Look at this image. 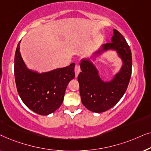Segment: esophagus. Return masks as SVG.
I'll use <instances>...</instances> for the list:
<instances>
[{"mask_svg":"<svg viewBox=\"0 0 151 151\" xmlns=\"http://www.w3.org/2000/svg\"><path fill=\"white\" fill-rule=\"evenodd\" d=\"M80 66L78 65H76L75 66V74H76V77H77V76H78V74L80 73Z\"/></svg>","mask_w":151,"mask_h":151,"instance_id":"1","label":"esophagus"}]
</instances>
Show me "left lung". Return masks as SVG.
<instances>
[{"mask_svg": "<svg viewBox=\"0 0 151 151\" xmlns=\"http://www.w3.org/2000/svg\"><path fill=\"white\" fill-rule=\"evenodd\" d=\"M108 50L115 51L122 61V66L110 81L104 82L98 70L89 58L80 62L82 71L78 75L82 103L86 109L96 113L104 112L114 106L125 93L131 79L132 55L131 49L124 36L113 29L111 42L102 45L90 58L96 60Z\"/></svg>", "mask_w": 151, "mask_h": 151, "instance_id": "obj_1", "label": "left lung"}]
</instances>
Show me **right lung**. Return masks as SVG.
Wrapping results in <instances>:
<instances>
[{"instance_id": "obj_1", "label": "right lung", "mask_w": 151, "mask_h": 151, "mask_svg": "<svg viewBox=\"0 0 151 151\" xmlns=\"http://www.w3.org/2000/svg\"><path fill=\"white\" fill-rule=\"evenodd\" d=\"M20 41L14 58V76L18 94L32 111L41 115L51 114L61 106L68 84L75 78V63L38 73L27 67L20 52Z\"/></svg>"}]
</instances>
